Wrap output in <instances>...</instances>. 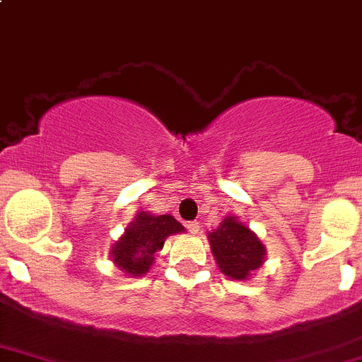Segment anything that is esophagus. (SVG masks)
Masks as SVG:
<instances>
[{
    "mask_svg": "<svg viewBox=\"0 0 362 362\" xmlns=\"http://www.w3.org/2000/svg\"><path fill=\"white\" fill-rule=\"evenodd\" d=\"M185 227H187V229L191 230L193 234H197L198 230H200V223H198V221H187V223H185Z\"/></svg>",
    "mask_w": 362,
    "mask_h": 362,
    "instance_id": "esophagus-1",
    "label": "esophagus"
}]
</instances>
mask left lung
I'll return each mask as SVG.
<instances>
[{"instance_id":"1","label":"left lung","mask_w":362,"mask_h":362,"mask_svg":"<svg viewBox=\"0 0 362 362\" xmlns=\"http://www.w3.org/2000/svg\"><path fill=\"white\" fill-rule=\"evenodd\" d=\"M209 243L218 267L227 278L249 279L265 262V247L258 236L236 216H226L218 229L209 233Z\"/></svg>"}]
</instances>
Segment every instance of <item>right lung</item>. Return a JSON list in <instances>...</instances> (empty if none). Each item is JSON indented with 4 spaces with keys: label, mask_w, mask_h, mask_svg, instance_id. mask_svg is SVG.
I'll use <instances>...</instances> for the list:
<instances>
[{
    "label": "right lung",
    "mask_w": 362,
    "mask_h": 362,
    "mask_svg": "<svg viewBox=\"0 0 362 362\" xmlns=\"http://www.w3.org/2000/svg\"><path fill=\"white\" fill-rule=\"evenodd\" d=\"M184 230V226L171 214L153 216L141 211L110 250L113 263L128 276L139 278L153 265L155 254L164 247L165 238Z\"/></svg>",
    "instance_id": "add662e5"
}]
</instances>
